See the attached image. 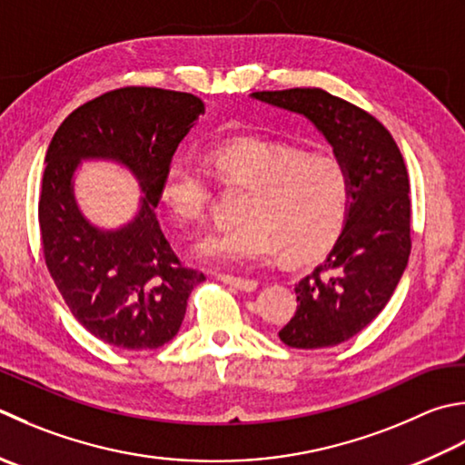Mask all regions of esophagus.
<instances>
[{"instance_id":"34e87169","label":"esophagus","mask_w":465,"mask_h":465,"mask_svg":"<svg viewBox=\"0 0 465 465\" xmlns=\"http://www.w3.org/2000/svg\"><path fill=\"white\" fill-rule=\"evenodd\" d=\"M217 280H222L223 284H230L233 288L242 290V292H253V290L258 288V282L256 280H250V278L230 276V274H217Z\"/></svg>"}]
</instances>
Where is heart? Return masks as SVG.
Masks as SVG:
<instances>
[{"mask_svg": "<svg viewBox=\"0 0 465 465\" xmlns=\"http://www.w3.org/2000/svg\"><path fill=\"white\" fill-rule=\"evenodd\" d=\"M202 163L222 185L248 189L242 223L207 233L195 245L202 260L250 266L280 253L286 263H306L339 240L351 199L339 159L260 136H230L207 144ZM161 197L179 222H199L212 199L207 173L189 157L171 159L161 177Z\"/></svg>", "mask_w": 465, "mask_h": 465, "instance_id": "1", "label": "heart"}]
</instances>
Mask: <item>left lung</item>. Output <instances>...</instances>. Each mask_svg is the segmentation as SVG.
Wrapping results in <instances>:
<instances>
[{
  "mask_svg": "<svg viewBox=\"0 0 465 465\" xmlns=\"http://www.w3.org/2000/svg\"><path fill=\"white\" fill-rule=\"evenodd\" d=\"M311 121L349 175L344 230L332 252L296 284V314L278 332L292 349L334 347L383 311L411 253L409 175L393 136L375 116L321 88L252 93Z\"/></svg>",
  "mask_w": 465,
  "mask_h": 465,
  "instance_id": "obj_1",
  "label": "left lung"
}]
</instances>
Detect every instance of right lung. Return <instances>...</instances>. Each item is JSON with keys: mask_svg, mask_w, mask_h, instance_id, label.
Returning a JSON list of instances; mask_svg holds the SVG:
<instances>
[{"mask_svg": "<svg viewBox=\"0 0 465 465\" xmlns=\"http://www.w3.org/2000/svg\"><path fill=\"white\" fill-rule=\"evenodd\" d=\"M203 113V100L189 93L126 86L78 106L52 136L38 205L44 260L70 312L111 347L167 344L191 290L205 280L181 263L154 212L163 171ZM88 158L121 162L145 193L118 231H100L77 209L71 181Z\"/></svg>", "mask_w": 465, "mask_h": 465, "instance_id": "right-lung-1", "label": "right lung"}]
</instances>
